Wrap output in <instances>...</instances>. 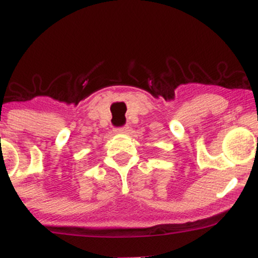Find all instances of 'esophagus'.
I'll list each match as a JSON object with an SVG mask.
<instances>
[{
  "label": "esophagus",
  "mask_w": 258,
  "mask_h": 258,
  "mask_svg": "<svg viewBox=\"0 0 258 258\" xmlns=\"http://www.w3.org/2000/svg\"><path fill=\"white\" fill-rule=\"evenodd\" d=\"M128 126H126V125H124V126H121V128H116L115 129V133H126V132H128Z\"/></svg>",
  "instance_id": "esophagus-1"
}]
</instances>
